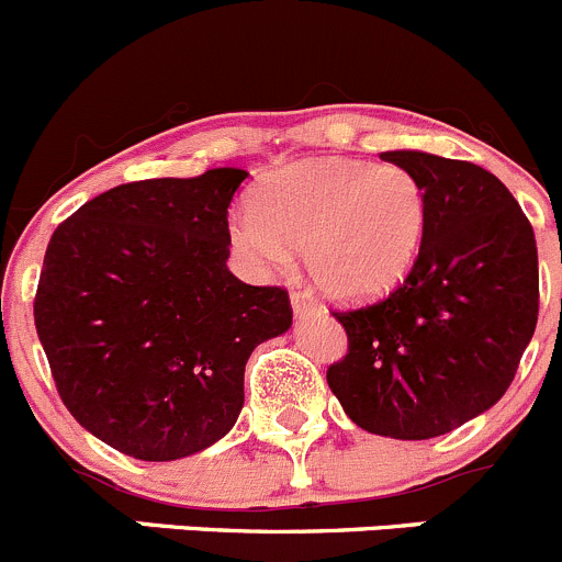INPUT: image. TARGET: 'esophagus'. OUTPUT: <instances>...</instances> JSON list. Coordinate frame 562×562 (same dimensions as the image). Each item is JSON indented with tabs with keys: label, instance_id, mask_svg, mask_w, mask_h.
Wrapping results in <instances>:
<instances>
[{
	"label": "esophagus",
	"instance_id": "34e87169",
	"mask_svg": "<svg viewBox=\"0 0 562 562\" xmlns=\"http://www.w3.org/2000/svg\"><path fill=\"white\" fill-rule=\"evenodd\" d=\"M291 307H293V315H296V318H310V315L318 313V310H315V304L310 302V299H304L302 293H291Z\"/></svg>",
	"mask_w": 562,
	"mask_h": 562
}]
</instances>
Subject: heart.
Listing matches in <instances>:
<instances>
[{
    "label": "heart",
    "mask_w": 562,
    "mask_h": 562,
    "mask_svg": "<svg viewBox=\"0 0 562 562\" xmlns=\"http://www.w3.org/2000/svg\"><path fill=\"white\" fill-rule=\"evenodd\" d=\"M428 231L426 189L397 165L307 159L271 172L255 211H233L227 233L258 271L280 269L291 249L315 291L335 304L390 296L417 263Z\"/></svg>",
    "instance_id": "b5f03b06"
}]
</instances>
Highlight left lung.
Returning <instances> with one entry per match:
<instances>
[{"label":"left lung","instance_id":"left-lung-1","mask_svg":"<svg viewBox=\"0 0 562 562\" xmlns=\"http://www.w3.org/2000/svg\"><path fill=\"white\" fill-rule=\"evenodd\" d=\"M381 159L426 189V244L390 299L335 313L348 353L326 381L368 434L434 439L488 412L514 381L538 321L536 233L483 167L423 150Z\"/></svg>","mask_w":562,"mask_h":562}]
</instances>
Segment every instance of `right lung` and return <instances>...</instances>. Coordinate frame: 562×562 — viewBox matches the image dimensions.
<instances>
[{"label":"right lung","instance_id":"obj_1","mask_svg":"<svg viewBox=\"0 0 562 562\" xmlns=\"http://www.w3.org/2000/svg\"><path fill=\"white\" fill-rule=\"evenodd\" d=\"M247 170L114 187L54 231L35 329L68 412L139 461L220 442L244 406V368L291 329L282 288L227 269V209Z\"/></svg>","mask_w":562,"mask_h":562}]
</instances>
